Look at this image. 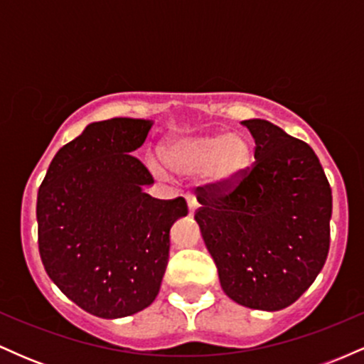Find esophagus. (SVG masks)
<instances>
[{
  "instance_id": "34e87169",
  "label": "esophagus",
  "mask_w": 364,
  "mask_h": 364,
  "mask_svg": "<svg viewBox=\"0 0 364 364\" xmlns=\"http://www.w3.org/2000/svg\"><path fill=\"white\" fill-rule=\"evenodd\" d=\"M188 208H190V214H193L196 208H198V200L195 196H188Z\"/></svg>"
}]
</instances>
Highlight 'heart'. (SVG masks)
Here are the masks:
<instances>
[{"label":"heart","instance_id":"heart-1","mask_svg":"<svg viewBox=\"0 0 364 364\" xmlns=\"http://www.w3.org/2000/svg\"><path fill=\"white\" fill-rule=\"evenodd\" d=\"M252 159V144L243 133H200L178 136L164 149V161L171 171L181 176H196L207 173L212 181L228 183L248 168ZM150 169L164 176L156 162Z\"/></svg>","mask_w":364,"mask_h":364}]
</instances>
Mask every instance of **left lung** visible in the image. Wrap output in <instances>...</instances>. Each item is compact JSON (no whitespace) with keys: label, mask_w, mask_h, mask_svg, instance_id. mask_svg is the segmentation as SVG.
<instances>
[{"label":"left lung","mask_w":364,"mask_h":364,"mask_svg":"<svg viewBox=\"0 0 364 364\" xmlns=\"http://www.w3.org/2000/svg\"><path fill=\"white\" fill-rule=\"evenodd\" d=\"M255 162L236 179L196 188L195 219L220 286L253 310L287 308L328 255L332 190L306 141L265 119H246Z\"/></svg>","instance_id":"left-lung-1"}]
</instances>
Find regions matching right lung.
<instances>
[{"mask_svg": "<svg viewBox=\"0 0 364 364\" xmlns=\"http://www.w3.org/2000/svg\"><path fill=\"white\" fill-rule=\"evenodd\" d=\"M147 119L92 123L63 145L37 193V235L44 269L87 313L121 318L147 308L169 260L171 225L188 214L183 196L159 200L135 156Z\"/></svg>", "mask_w": 364, "mask_h": 364, "instance_id": "obj_1", "label": "right lung"}]
</instances>
